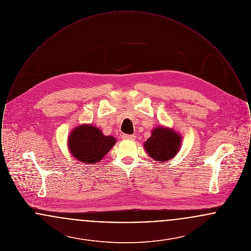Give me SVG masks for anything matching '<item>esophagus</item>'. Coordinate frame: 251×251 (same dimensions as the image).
I'll return each instance as SVG.
<instances>
[{
	"label": "esophagus",
	"mask_w": 251,
	"mask_h": 251,
	"mask_svg": "<svg viewBox=\"0 0 251 251\" xmlns=\"http://www.w3.org/2000/svg\"><path fill=\"white\" fill-rule=\"evenodd\" d=\"M122 138L126 139V140H134L135 139V135L134 134H123Z\"/></svg>",
	"instance_id": "obj_1"
}]
</instances>
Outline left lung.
<instances>
[{
    "label": "left lung",
    "instance_id": "obj_1",
    "mask_svg": "<svg viewBox=\"0 0 251 251\" xmlns=\"http://www.w3.org/2000/svg\"><path fill=\"white\" fill-rule=\"evenodd\" d=\"M180 136L173 130L156 128L151 136L145 142L147 152L155 161L164 162L176 155L180 146Z\"/></svg>",
    "mask_w": 251,
    "mask_h": 251
}]
</instances>
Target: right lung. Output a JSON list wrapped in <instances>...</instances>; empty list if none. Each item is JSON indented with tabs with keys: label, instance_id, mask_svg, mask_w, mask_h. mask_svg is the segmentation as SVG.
<instances>
[{
	"label": "right lung",
	"instance_id": "right-lung-1",
	"mask_svg": "<svg viewBox=\"0 0 251 251\" xmlns=\"http://www.w3.org/2000/svg\"><path fill=\"white\" fill-rule=\"evenodd\" d=\"M116 143L113 136H105L92 125H81L71 132L69 148L78 161L91 164L100 161Z\"/></svg>",
	"mask_w": 251,
	"mask_h": 251
}]
</instances>
